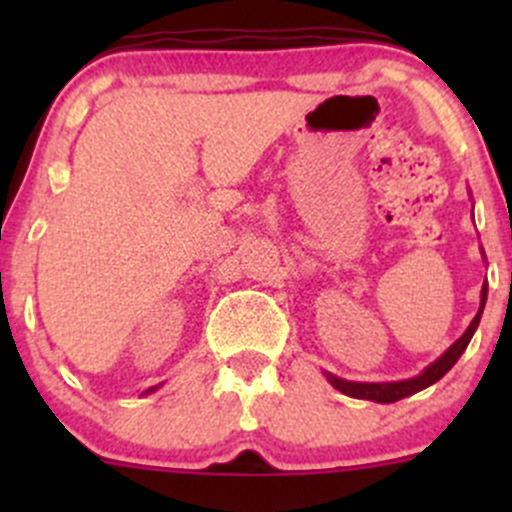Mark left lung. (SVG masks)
<instances>
[{"mask_svg":"<svg viewBox=\"0 0 512 512\" xmlns=\"http://www.w3.org/2000/svg\"><path fill=\"white\" fill-rule=\"evenodd\" d=\"M485 299H488V285H483V289H480L478 314L473 317V322L468 324V329L463 332V337L456 339V342H453L446 352L438 356L431 366H426L421 374L414 376V379L386 381V384H366V381H347V379H339V376H334V374H327L329 384H332L334 389L342 391V394L352 396V399L376 401V404H394V401L406 399V396H411V394H416V391L426 389V386L436 384L441 376H446L448 371H451V366L461 359V354L466 352L468 342H471V337L476 334V329L480 324V314H483Z\"/></svg>","mask_w":512,"mask_h":512,"instance_id":"obj_1","label":"left lung"}]
</instances>
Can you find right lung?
Returning a JSON list of instances; mask_svg holds the SVG:
<instances>
[{
    "instance_id": "obj_1",
    "label": "right lung",
    "mask_w": 512,
    "mask_h": 512,
    "mask_svg": "<svg viewBox=\"0 0 512 512\" xmlns=\"http://www.w3.org/2000/svg\"><path fill=\"white\" fill-rule=\"evenodd\" d=\"M148 391H153V389H148Z\"/></svg>"
}]
</instances>
